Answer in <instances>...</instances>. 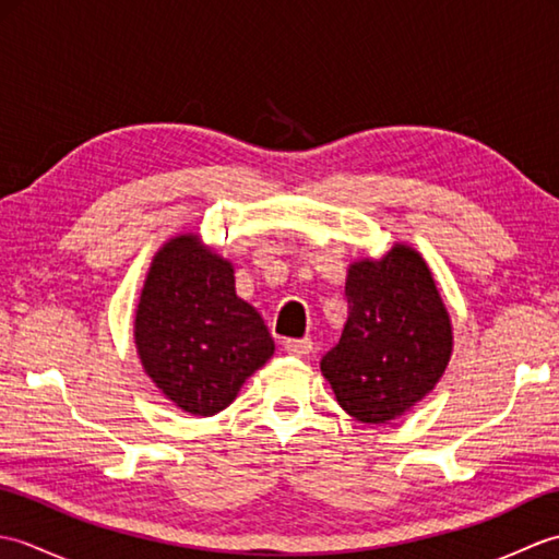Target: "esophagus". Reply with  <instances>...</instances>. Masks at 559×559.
Instances as JSON below:
<instances>
[{
  "label": "esophagus",
  "mask_w": 559,
  "mask_h": 559,
  "mask_svg": "<svg viewBox=\"0 0 559 559\" xmlns=\"http://www.w3.org/2000/svg\"><path fill=\"white\" fill-rule=\"evenodd\" d=\"M283 348H286V353L295 355V358H302V355L312 353V341L310 338H288V341H283Z\"/></svg>",
  "instance_id": "esophagus-1"
}]
</instances>
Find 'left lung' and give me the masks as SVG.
<instances>
[{"label": "left lung", "mask_w": 559, "mask_h": 559, "mask_svg": "<svg viewBox=\"0 0 559 559\" xmlns=\"http://www.w3.org/2000/svg\"><path fill=\"white\" fill-rule=\"evenodd\" d=\"M348 322L322 358L338 406L360 423H389L444 374L454 336L432 271L408 245L348 266Z\"/></svg>", "instance_id": "obj_1"}]
</instances>
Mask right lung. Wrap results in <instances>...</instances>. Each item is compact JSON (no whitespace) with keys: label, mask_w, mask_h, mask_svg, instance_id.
<instances>
[{"label":"right lung","mask_w":559,"mask_h":559,"mask_svg":"<svg viewBox=\"0 0 559 559\" xmlns=\"http://www.w3.org/2000/svg\"><path fill=\"white\" fill-rule=\"evenodd\" d=\"M134 343L144 372L185 413L216 415L273 355L235 269L194 233L175 235L151 261L136 305Z\"/></svg>","instance_id":"right-lung-1"}]
</instances>
